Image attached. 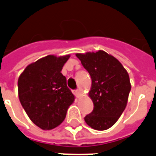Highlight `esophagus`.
<instances>
[{
    "instance_id": "34e87169",
    "label": "esophagus",
    "mask_w": 156,
    "mask_h": 156,
    "mask_svg": "<svg viewBox=\"0 0 156 156\" xmlns=\"http://www.w3.org/2000/svg\"><path fill=\"white\" fill-rule=\"evenodd\" d=\"M75 94L77 95V97H80L82 96V91H81V90H77V91H75Z\"/></svg>"
}]
</instances>
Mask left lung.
Segmentation results:
<instances>
[{"label":"left lung","instance_id":"left-lung-1","mask_svg":"<svg viewBox=\"0 0 156 156\" xmlns=\"http://www.w3.org/2000/svg\"><path fill=\"white\" fill-rule=\"evenodd\" d=\"M76 56L91 78L88 96L94 109L84 120L95 130H106L117 122L127 106L131 90L129 75L115 57L101 50L77 53Z\"/></svg>","mask_w":156,"mask_h":156}]
</instances>
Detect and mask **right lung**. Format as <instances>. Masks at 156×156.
<instances>
[{"label":"right lung","mask_w":156,"mask_h":156,"mask_svg":"<svg viewBox=\"0 0 156 156\" xmlns=\"http://www.w3.org/2000/svg\"><path fill=\"white\" fill-rule=\"evenodd\" d=\"M70 55H49L28 65L18 79L23 108L34 124L51 130L62 123L75 97L61 73Z\"/></svg>","instance_id":"1"}]
</instances>
